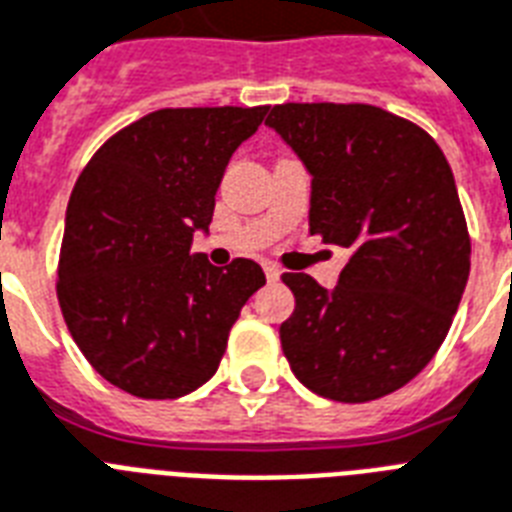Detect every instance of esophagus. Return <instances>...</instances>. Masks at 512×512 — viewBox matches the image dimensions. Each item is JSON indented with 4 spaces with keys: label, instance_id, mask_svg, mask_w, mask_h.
I'll return each mask as SVG.
<instances>
[{
    "label": "esophagus",
    "instance_id": "esophagus-1",
    "mask_svg": "<svg viewBox=\"0 0 512 512\" xmlns=\"http://www.w3.org/2000/svg\"><path fill=\"white\" fill-rule=\"evenodd\" d=\"M264 275H267L269 282L280 280V267L277 264H264Z\"/></svg>",
    "mask_w": 512,
    "mask_h": 512
}]
</instances>
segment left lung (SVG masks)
<instances>
[{"label": "left lung", "instance_id": "left-lung-1", "mask_svg": "<svg viewBox=\"0 0 512 512\" xmlns=\"http://www.w3.org/2000/svg\"><path fill=\"white\" fill-rule=\"evenodd\" d=\"M267 124L312 174L309 232L349 248L333 293L285 272L296 309L282 354L309 391L359 404L407 386L444 343L470 272V235L431 134L365 102H282Z\"/></svg>", "mask_w": 512, "mask_h": 512}]
</instances>
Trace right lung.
<instances>
[{"mask_svg": "<svg viewBox=\"0 0 512 512\" xmlns=\"http://www.w3.org/2000/svg\"><path fill=\"white\" fill-rule=\"evenodd\" d=\"M264 116L267 105L155 110L102 142L73 187L57 301L89 365L126 394L177 399L203 386L267 282L251 259L219 269L190 253L232 153Z\"/></svg>", "mask_w": 512, "mask_h": 512, "instance_id": "right-lung-1", "label": "right lung"}]
</instances>
